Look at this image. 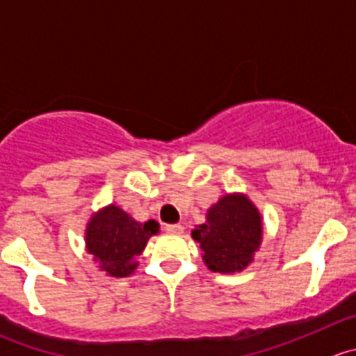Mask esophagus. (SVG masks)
Returning <instances> with one entry per match:
<instances>
[{
  "mask_svg": "<svg viewBox=\"0 0 356 356\" xmlns=\"http://www.w3.org/2000/svg\"><path fill=\"white\" fill-rule=\"evenodd\" d=\"M165 229L168 231V233H175V234H181L182 231H184V227L181 226V224H167L165 226Z\"/></svg>",
  "mask_w": 356,
  "mask_h": 356,
  "instance_id": "34e87169",
  "label": "esophagus"
}]
</instances>
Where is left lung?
I'll list each match as a JSON object with an SVG mask.
<instances>
[{"instance_id":"left-lung-1","label":"left lung","mask_w":356,"mask_h":356,"mask_svg":"<svg viewBox=\"0 0 356 356\" xmlns=\"http://www.w3.org/2000/svg\"><path fill=\"white\" fill-rule=\"evenodd\" d=\"M209 270L241 271L261 245V216L250 200L226 195L207 212V222L193 231Z\"/></svg>"}]
</instances>
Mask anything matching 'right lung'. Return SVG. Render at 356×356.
I'll use <instances>...</instances> for the list:
<instances>
[{
	"instance_id": "add662e5",
	"label": "right lung",
	"mask_w": 356,
	"mask_h": 356,
	"mask_svg": "<svg viewBox=\"0 0 356 356\" xmlns=\"http://www.w3.org/2000/svg\"><path fill=\"white\" fill-rule=\"evenodd\" d=\"M156 233V220L137 222L122 209L109 205L92 217L86 227V248L106 273L129 277L136 270L137 255Z\"/></svg>"
}]
</instances>
